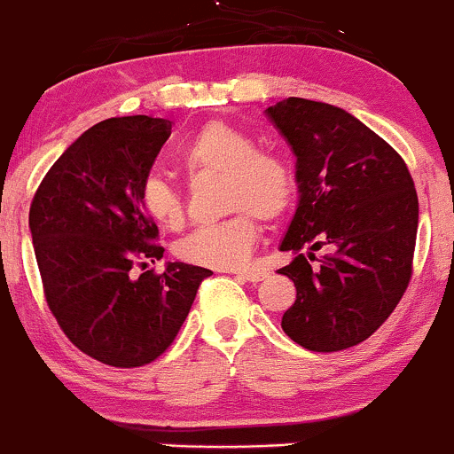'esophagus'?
<instances>
[{
    "mask_svg": "<svg viewBox=\"0 0 454 454\" xmlns=\"http://www.w3.org/2000/svg\"><path fill=\"white\" fill-rule=\"evenodd\" d=\"M237 278H241L245 281H252V284H258V281L267 279L269 273L267 270H260V269H245V270H237Z\"/></svg>",
    "mask_w": 454,
    "mask_h": 454,
    "instance_id": "34e87169",
    "label": "esophagus"
}]
</instances>
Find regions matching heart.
Returning a JSON list of instances; mask_svg holds the SVG:
<instances>
[{
	"label": "heart",
	"instance_id": "obj_1",
	"mask_svg": "<svg viewBox=\"0 0 454 454\" xmlns=\"http://www.w3.org/2000/svg\"><path fill=\"white\" fill-rule=\"evenodd\" d=\"M181 164L192 179L222 176V207L232 213L187 234L176 256L196 267L237 269L258 243V220L278 222L293 207L296 175L284 155L258 149L256 140L226 121H209L181 149ZM140 207L158 226L179 231L185 200L179 187L160 175L140 184Z\"/></svg>",
	"mask_w": 454,
	"mask_h": 454
}]
</instances>
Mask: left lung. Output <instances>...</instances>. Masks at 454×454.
Returning <instances> with one entry per match:
<instances>
[{
  "label": "left lung",
  "mask_w": 454,
  "mask_h": 454,
  "mask_svg": "<svg viewBox=\"0 0 454 454\" xmlns=\"http://www.w3.org/2000/svg\"><path fill=\"white\" fill-rule=\"evenodd\" d=\"M267 114L294 151L301 192L281 243L296 254L279 269L296 286L281 328L311 352L346 350L387 322L410 286L414 179L387 140L341 108L286 98Z\"/></svg>",
  "instance_id": "left-lung-1"
}]
</instances>
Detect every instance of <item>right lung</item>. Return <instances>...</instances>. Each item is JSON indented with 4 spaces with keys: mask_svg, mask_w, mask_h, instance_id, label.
<instances>
[{
    "mask_svg": "<svg viewBox=\"0 0 454 454\" xmlns=\"http://www.w3.org/2000/svg\"><path fill=\"white\" fill-rule=\"evenodd\" d=\"M170 129L147 114L96 123L51 166L29 207L51 314L78 350L111 367H143L168 350L211 275L184 262L149 269L164 247L138 194Z\"/></svg>",
    "mask_w": 454,
    "mask_h": 454,
    "instance_id": "obj_1",
    "label": "right lung"
}]
</instances>
